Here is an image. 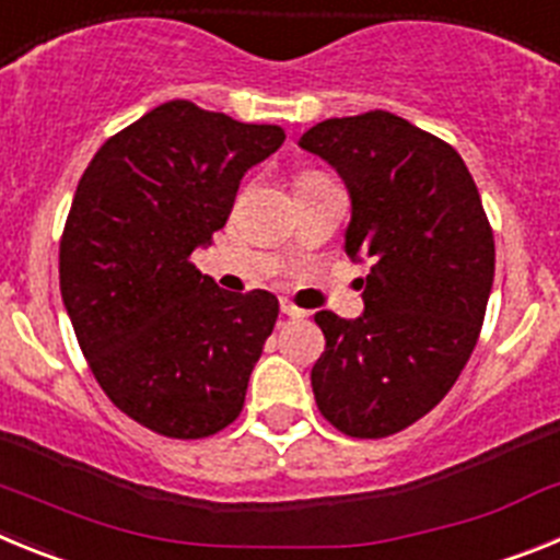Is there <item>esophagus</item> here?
I'll use <instances>...</instances> for the list:
<instances>
[{
  "instance_id": "1",
  "label": "esophagus",
  "mask_w": 560,
  "mask_h": 560,
  "mask_svg": "<svg viewBox=\"0 0 560 560\" xmlns=\"http://www.w3.org/2000/svg\"><path fill=\"white\" fill-rule=\"evenodd\" d=\"M280 311H283L285 316H294V319H300V316H305V314H308V311L296 308V305L291 303V300H280Z\"/></svg>"
}]
</instances>
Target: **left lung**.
Returning <instances> with one entry per match:
<instances>
[{"label":"left lung","instance_id":"1","mask_svg":"<svg viewBox=\"0 0 560 560\" xmlns=\"http://www.w3.org/2000/svg\"><path fill=\"white\" fill-rule=\"evenodd\" d=\"M350 192L345 252L370 260L364 314L314 316L316 407L350 438H387L434 409L471 355L493 285V232L448 142L389 112L334 117L300 137Z\"/></svg>","mask_w":560,"mask_h":560}]
</instances>
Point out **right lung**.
Wrapping results in <instances>:
<instances>
[{
    "label": "right lung",
    "mask_w": 560,
    "mask_h": 560,
    "mask_svg": "<svg viewBox=\"0 0 560 560\" xmlns=\"http://www.w3.org/2000/svg\"><path fill=\"white\" fill-rule=\"evenodd\" d=\"M283 140L280 126L171 101L103 142L78 182L58 266L63 308L103 393L151 432L196 440L241 415L280 305L264 289H219L192 252Z\"/></svg>",
    "instance_id": "1"
}]
</instances>
